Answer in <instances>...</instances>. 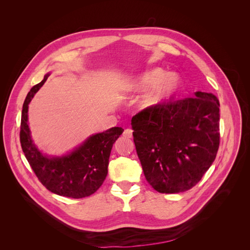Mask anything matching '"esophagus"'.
<instances>
[{
	"label": "esophagus",
	"mask_w": 250,
	"mask_h": 250,
	"mask_svg": "<svg viewBox=\"0 0 250 250\" xmlns=\"http://www.w3.org/2000/svg\"><path fill=\"white\" fill-rule=\"evenodd\" d=\"M123 135H124L125 138H132L133 137V130L130 128H126V129H125V132H124Z\"/></svg>",
	"instance_id": "1"
}]
</instances>
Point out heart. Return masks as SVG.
<instances>
[{"label":"heart","instance_id":"1","mask_svg":"<svg viewBox=\"0 0 250 250\" xmlns=\"http://www.w3.org/2000/svg\"><path fill=\"white\" fill-rule=\"evenodd\" d=\"M152 86L142 99V105L146 108H156L171 101L183 88L181 78L169 75L161 68H155L134 79V90L143 92Z\"/></svg>","mask_w":250,"mask_h":250}]
</instances>
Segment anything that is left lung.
Listing matches in <instances>:
<instances>
[{"instance_id": "obj_1", "label": "left lung", "mask_w": 250, "mask_h": 250, "mask_svg": "<svg viewBox=\"0 0 250 250\" xmlns=\"http://www.w3.org/2000/svg\"><path fill=\"white\" fill-rule=\"evenodd\" d=\"M220 103L198 91L133 116L134 143L144 174L161 193L187 191L213 164L219 149Z\"/></svg>"}]
</instances>
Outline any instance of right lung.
Masks as SVG:
<instances>
[{
	"mask_svg": "<svg viewBox=\"0 0 250 250\" xmlns=\"http://www.w3.org/2000/svg\"><path fill=\"white\" fill-rule=\"evenodd\" d=\"M48 76L47 73L41 83L31 88L23 103L20 127L21 147L39 181L49 191L67 198H85L93 194L106 178L112 146L124 129L114 126L92 135L80 146L62 156L43 154L31 137L28 105Z\"/></svg>",
	"mask_w": 250,
	"mask_h": 250,
	"instance_id": "right-lung-1",
	"label": "right lung"
}]
</instances>
